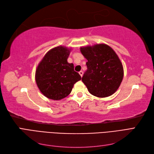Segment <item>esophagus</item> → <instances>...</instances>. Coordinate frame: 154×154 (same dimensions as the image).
<instances>
[{"instance_id": "obj_1", "label": "esophagus", "mask_w": 154, "mask_h": 154, "mask_svg": "<svg viewBox=\"0 0 154 154\" xmlns=\"http://www.w3.org/2000/svg\"><path fill=\"white\" fill-rule=\"evenodd\" d=\"M79 74H80V75L81 76V77H82V76H83V71H80L79 72Z\"/></svg>"}]
</instances>
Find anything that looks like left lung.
<instances>
[{
  "instance_id": "8db88e82",
  "label": "left lung",
  "mask_w": 154,
  "mask_h": 154,
  "mask_svg": "<svg viewBox=\"0 0 154 154\" xmlns=\"http://www.w3.org/2000/svg\"><path fill=\"white\" fill-rule=\"evenodd\" d=\"M80 51L88 60L82 80L88 92L100 97L113 94L123 78V66L118 55L105 44L81 48Z\"/></svg>"
}]
</instances>
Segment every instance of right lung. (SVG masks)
I'll return each instance as SVG.
<instances>
[{"label": "right lung", "instance_id": "right-lung-1", "mask_svg": "<svg viewBox=\"0 0 154 154\" xmlns=\"http://www.w3.org/2000/svg\"><path fill=\"white\" fill-rule=\"evenodd\" d=\"M70 51L59 46L44 56L36 71L35 79L41 92L49 99L59 100L71 93L74 83L81 76L74 71L73 63H69Z\"/></svg>", "mask_w": 154, "mask_h": 154}]
</instances>
